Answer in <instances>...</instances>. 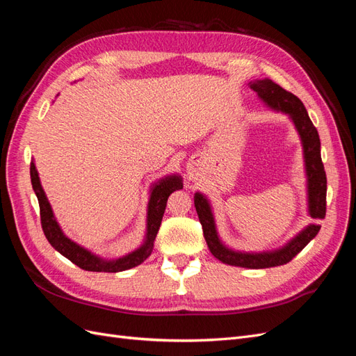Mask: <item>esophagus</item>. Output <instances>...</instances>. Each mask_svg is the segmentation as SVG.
<instances>
[{"mask_svg":"<svg viewBox=\"0 0 356 356\" xmlns=\"http://www.w3.org/2000/svg\"><path fill=\"white\" fill-rule=\"evenodd\" d=\"M199 174V165L196 163V161H190V163L187 165V177L188 179H195Z\"/></svg>","mask_w":356,"mask_h":356,"instance_id":"1","label":"esophagus"}]
</instances>
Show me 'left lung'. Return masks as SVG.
<instances>
[{
  "label": "left lung",
  "mask_w": 356,
  "mask_h": 356,
  "mask_svg": "<svg viewBox=\"0 0 356 356\" xmlns=\"http://www.w3.org/2000/svg\"><path fill=\"white\" fill-rule=\"evenodd\" d=\"M258 99H260L268 110L285 114L289 122L296 127L300 138L301 148H303L305 161V177H306V197H307V213L312 218L322 220L325 217V199H327V177L324 165L321 160V141L316 127L309 118L307 110L305 108L296 95L286 92L281 86L270 79L254 80L248 83ZM195 207L199 215V221L203 229V236L211 254L224 264L246 267V268H266L282 266L303 250V248L318 234L321 225L310 222L298 232L294 238H291L282 246L272 251H239L229 246L221 238L215 222L211 200L200 191L195 193Z\"/></svg>",
  "instance_id": "8db88e82"
}]
</instances>
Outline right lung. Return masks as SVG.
<instances>
[{
	"label": "right lung",
	"instance_id": "right-lung-1",
	"mask_svg": "<svg viewBox=\"0 0 356 356\" xmlns=\"http://www.w3.org/2000/svg\"><path fill=\"white\" fill-rule=\"evenodd\" d=\"M31 184L35 191V196L40 203L42 232H44L50 245L55 248L59 254L68 258V260L72 261L75 266L83 268V270L117 273V272L129 270V268H132L135 266H139L141 263H144L149 255H152L156 236L160 229L161 218H163V213L166 209L168 197L174 191L182 188V178L178 174H169L153 182L152 187H149V196H148V204H147L144 239L141 245L135 248L134 251L117 258H104L98 254H95L90 250H88V248L74 242L65 233H63L62 227L55 217V212L51 209V204L46 196V193L42 190L34 159L31 161Z\"/></svg>",
	"mask_w": 356,
	"mask_h": 356
}]
</instances>
